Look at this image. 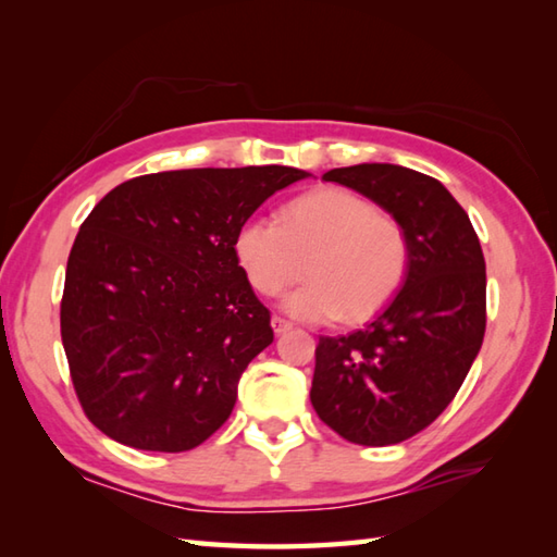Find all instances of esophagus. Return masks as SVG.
I'll use <instances>...</instances> for the list:
<instances>
[{"label":"esophagus","instance_id":"1","mask_svg":"<svg viewBox=\"0 0 557 557\" xmlns=\"http://www.w3.org/2000/svg\"><path fill=\"white\" fill-rule=\"evenodd\" d=\"M270 325H272V330H275V335H282V333H287V330H292V323L280 315H272Z\"/></svg>","mask_w":557,"mask_h":557}]
</instances>
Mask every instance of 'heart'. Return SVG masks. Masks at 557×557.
Masks as SVG:
<instances>
[{"label": "heart", "mask_w": 557, "mask_h": 557, "mask_svg": "<svg viewBox=\"0 0 557 557\" xmlns=\"http://www.w3.org/2000/svg\"><path fill=\"white\" fill-rule=\"evenodd\" d=\"M234 251L265 297L309 272L311 280L282 301L289 315L309 323L369 321L405 285L411 258L405 227L342 186L297 196L282 220L263 212L246 218Z\"/></svg>", "instance_id": "b5f03b06"}]
</instances>
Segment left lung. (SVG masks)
I'll return each mask as SVG.
<instances>
[{"instance_id": "8db88e82", "label": "left lung", "mask_w": 557, "mask_h": 557, "mask_svg": "<svg viewBox=\"0 0 557 557\" xmlns=\"http://www.w3.org/2000/svg\"><path fill=\"white\" fill-rule=\"evenodd\" d=\"M387 210L409 239L401 289L369 325L321 337L311 405L345 441L383 447L431 425L486 333V260L469 215L429 174L366 162L323 174Z\"/></svg>"}]
</instances>
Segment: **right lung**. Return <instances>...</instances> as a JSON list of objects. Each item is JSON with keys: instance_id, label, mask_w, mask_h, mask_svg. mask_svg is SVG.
Returning a JSON list of instances; mask_svg holds the SVG:
<instances>
[{"instance_id": "1", "label": "right lung", "mask_w": 557, "mask_h": 557, "mask_svg": "<svg viewBox=\"0 0 557 557\" xmlns=\"http://www.w3.org/2000/svg\"><path fill=\"white\" fill-rule=\"evenodd\" d=\"M306 176L282 164L158 172L90 210L59 321L76 397L104 435L184 453L230 419L242 373L275 337L236 230Z\"/></svg>"}]
</instances>
